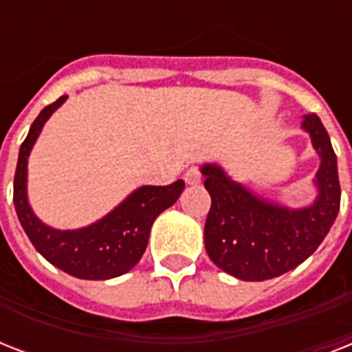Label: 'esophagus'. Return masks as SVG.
I'll return each mask as SVG.
<instances>
[{"label":"esophagus","mask_w":352,"mask_h":352,"mask_svg":"<svg viewBox=\"0 0 352 352\" xmlns=\"http://www.w3.org/2000/svg\"><path fill=\"white\" fill-rule=\"evenodd\" d=\"M184 181H186V184H192V186L201 182V170H199L197 166L188 168L186 173H184Z\"/></svg>","instance_id":"1"}]
</instances>
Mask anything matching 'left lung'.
<instances>
[{
	"label": "left lung",
	"instance_id": "8db88e82",
	"mask_svg": "<svg viewBox=\"0 0 352 352\" xmlns=\"http://www.w3.org/2000/svg\"><path fill=\"white\" fill-rule=\"evenodd\" d=\"M303 127L322 157L316 203L289 210L257 199L230 181L217 166L203 168L204 188L212 197L204 246L210 259L243 281L278 278L314 254L340 212L338 164L327 129L316 115H307Z\"/></svg>",
	"mask_w": 352,
	"mask_h": 352
}]
</instances>
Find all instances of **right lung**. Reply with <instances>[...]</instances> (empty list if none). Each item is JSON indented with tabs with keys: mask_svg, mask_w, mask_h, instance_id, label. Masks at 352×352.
<instances>
[{
	"mask_svg": "<svg viewBox=\"0 0 352 352\" xmlns=\"http://www.w3.org/2000/svg\"><path fill=\"white\" fill-rule=\"evenodd\" d=\"M63 100L65 96H60L41 109L19 148L14 173V208L30 243L51 265L80 279L117 278L140 261L153 221L179 199L184 181L168 186L138 188L111 214L80 230H52L40 223L27 203V159L45 120Z\"/></svg>",
	"mask_w": 352,
	"mask_h": 352,
	"instance_id": "obj_1",
	"label": "right lung"
}]
</instances>
